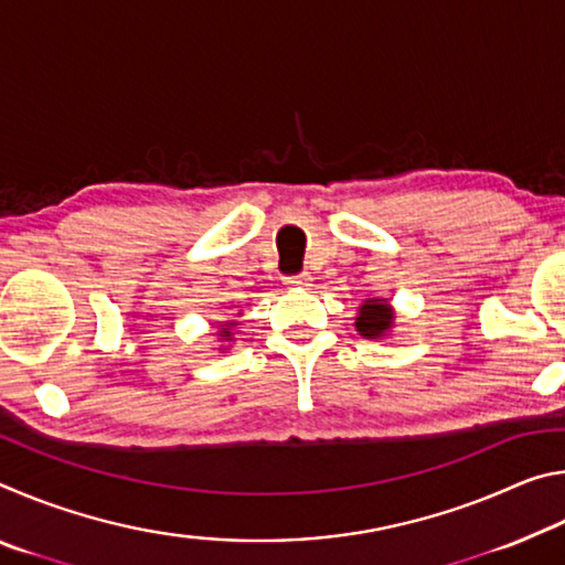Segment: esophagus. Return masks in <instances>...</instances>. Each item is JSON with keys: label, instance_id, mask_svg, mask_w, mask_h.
<instances>
[{"label": "esophagus", "instance_id": "34e87169", "mask_svg": "<svg viewBox=\"0 0 565 565\" xmlns=\"http://www.w3.org/2000/svg\"><path fill=\"white\" fill-rule=\"evenodd\" d=\"M286 286L289 289H306V286H311V276L309 274H294V276H286Z\"/></svg>", "mask_w": 565, "mask_h": 565}]
</instances>
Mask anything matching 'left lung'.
<instances>
[{
  "mask_svg": "<svg viewBox=\"0 0 565 565\" xmlns=\"http://www.w3.org/2000/svg\"><path fill=\"white\" fill-rule=\"evenodd\" d=\"M391 321H394V313H391L386 301L371 299L361 306L356 329L361 337L376 339V337H384V331L391 327Z\"/></svg>",
  "mask_w": 565,
  "mask_h": 565,
  "instance_id": "8db88e82",
  "label": "left lung"
}]
</instances>
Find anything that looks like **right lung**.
<instances>
[{"instance_id":"right-lung-1","label":"right lung","mask_w":565,"mask_h":565,"mask_svg":"<svg viewBox=\"0 0 565 565\" xmlns=\"http://www.w3.org/2000/svg\"><path fill=\"white\" fill-rule=\"evenodd\" d=\"M218 333H222V337H232V331H228V329H222Z\"/></svg>"}]
</instances>
